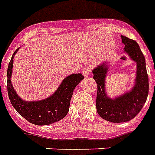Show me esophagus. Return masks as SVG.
<instances>
[{"label": "esophagus", "mask_w": 155, "mask_h": 155, "mask_svg": "<svg viewBox=\"0 0 155 155\" xmlns=\"http://www.w3.org/2000/svg\"><path fill=\"white\" fill-rule=\"evenodd\" d=\"M91 71H92V67H91V66H89V65H85V66H84L82 73H83V74L85 77H87V76H89V74H90Z\"/></svg>", "instance_id": "obj_1"}]
</instances>
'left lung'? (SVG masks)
<instances>
[{"label":"left lung","mask_w":155,"mask_h":155,"mask_svg":"<svg viewBox=\"0 0 155 155\" xmlns=\"http://www.w3.org/2000/svg\"><path fill=\"white\" fill-rule=\"evenodd\" d=\"M121 41L125 45V52L136 62V82L131 90L115 98H110L107 95L105 88V79L108 71L107 62L98 65L93 70L94 79L98 86L97 112L102 118L113 123L126 122L134 118L145 104L149 94L145 59L138 43L122 35Z\"/></svg>","instance_id":"left-lung-1"}]
</instances>
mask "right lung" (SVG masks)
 <instances>
[{
    "label": "right lung",
    "instance_id": "right-lung-1",
    "mask_svg": "<svg viewBox=\"0 0 155 155\" xmlns=\"http://www.w3.org/2000/svg\"><path fill=\"white\" fill-rule=\"evenodd\" d=\"M19 48L14 52L7 69V91L10 103L19 114L30 123L38 126L50 125L64 118L70 108L71 98L77 84L83 80L82 74H71L66 77L56 92L39 101H25L19 97L11 84L13 59Z\"/></svg>",
    "mask_w": 155,
    "mask_h": 155
}]
</instances>
